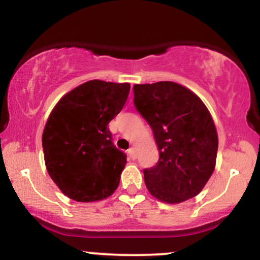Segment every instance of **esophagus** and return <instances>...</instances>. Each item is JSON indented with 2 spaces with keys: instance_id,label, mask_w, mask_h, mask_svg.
Instances as JSON below:
<instances>
[{
  "instance_id": "esophagus-1",
  "label": "esophagus",
  "mask_w": 260,
  "mask_h": 260,
  "mask_svg": "<svg viewBox=\"0 0 260 260\" xmlns=\"http://www.w3.org/2000/svg\"><path fill=\"white\" fill-rule=\"evenodd\" d=\"M128 154H129L131 159H133V160L137 159V150H136V148H134V147L128 149Z\"/></svg>"
}]
</instances>
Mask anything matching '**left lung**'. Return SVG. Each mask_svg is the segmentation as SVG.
Returning a JSON list of instances; mask_svg holds the SVG:
<instances>
[{
  "mask_svg": "<svg viewBox=\"0 0 260 260\" xmlns=\"http://www.w3.org/2000/svg\"><path fill=\"white\" fill-rule=\"evenodd\" d=\"M134 105L154 133L159 161L144 170L149 193L178 204L201 193L215 170L217 132L198 95L175 82L133 86Z\"/></svg>",
  "mask_w": 260,
  "mask_h": 260,
  "instance_id": "1",
  "label": "left lung"
}]
</instances>
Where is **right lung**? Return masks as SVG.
Returning <instances> with one entry per match:
<instances>
[{
	"mask_svg": "<svg viewBox=\"0 0 260 260\" xmlns=\"http://www.w3.org/2000/svg\"><path fill=\"white\" fill-rule=\"evenodd\" d=\"M129 89V83L89 80L63 95L50 113L43 132L45 165L68 198L103 201L117 189L127 160L113 147L107 124Z\"/></svg>",
	"mask_w": 260,
	"mask_h": 260,
	"instance_id": "add662e5",
	"label": "right lung"
}]
</instances>
